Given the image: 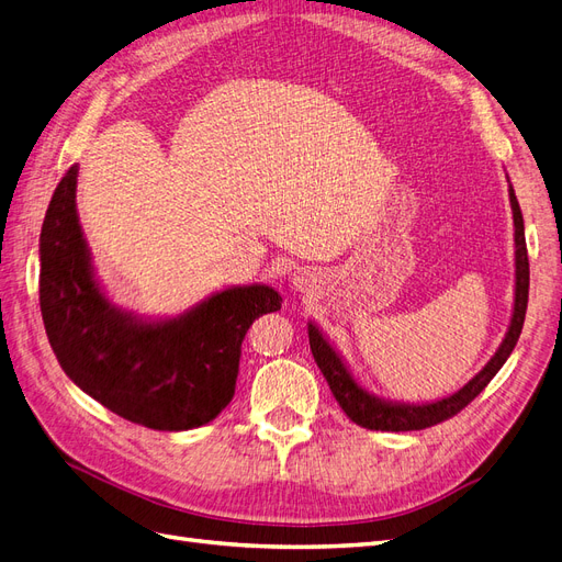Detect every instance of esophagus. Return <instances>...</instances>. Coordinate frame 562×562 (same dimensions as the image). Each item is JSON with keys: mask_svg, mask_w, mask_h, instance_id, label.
Masks as SVG:
<instances>
[{"mask_svg": "<svg viewBox=\"0 0 562 562\" xmlns=\"http://www.w3.org/2000/svg\"><path fill=\"white\" fill-rule=\"evenodd\" d=\"M291 281H293V285L297 288V291H310V288L314 285V277L310 274L307 269H297Z\"/></svg>", "mask_w": 562, "mask_h": 562, "instance_id": "esophagus-1", "label": "esophagus"}]
</instances>
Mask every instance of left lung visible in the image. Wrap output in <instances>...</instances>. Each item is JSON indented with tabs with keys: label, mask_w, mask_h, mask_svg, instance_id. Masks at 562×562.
<instances>
[{
	"label": "left lung",
	"mask_w": 562,
	"mask_h": 562,
	"mask_svg": "<svg viewBox=\"0 0 562 562\" xmlns=\"http://www.w3.org/2000/svg\"><path fill=\"white\" fill-rule=\"evenodd\" d=\"M508 201H512L514 229H516L514 232V241H516V293L514 295L516 297H514L512 323H508V330L495 356L485 363V368L479 372V375H473L462 389L454 391V394L431 403H398V401H386L370 394V391L361 386L359 380L351 375V370L342 361V356H339V351H335V347L328 342V337L318 330L316 323L312 321L307 323L314 361L321 368L323 378H326L339 407H342L347 417L359 424V427L375 429V431H419V429L434 427V424L443 419H450L481 394V391L490 384V380L497 375L499 368L506 363L508 356H512L525 323L527 293H530V262H527L525 225H522V213H520L514 187H508Z\"/></svg>",
	"instance_id": "left-lung-1"
}]
</instances>
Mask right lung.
Wrapping results in <instances>:
<instances>
[{"mask_svg":"<svg viewBox=\"0 0 562 562\" xmlns=\"http://www.w3.org/2000/svg\"><path fill=\"white\" fill-rule=\"evenodd\" d=\"M79 166L58 182L40 234V307L65 375L114 415L157 431L215 419L234 396L252 321L281 310L271 285H229L173 318L110 302L77 215Z\"/></svg>","mask_w":562,"mask_h":562,"instance_id":"obj_1","label":"right lung"}]
</instances>
